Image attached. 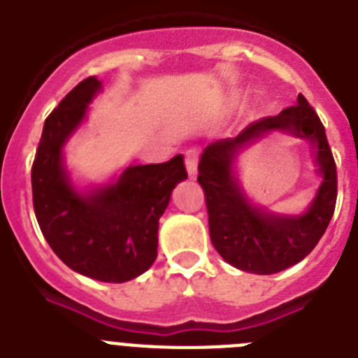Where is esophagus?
<instances>
[{
    "mask_svg": "<svg viewBox=\"0 0 358 358\" xmlns=\"http://www.w3.org/2000/svg\"><path fill=\"white\" fill-rule=\"evenodd\" d=\"M185 163H186V170H188V176L192 179H195L197 176V164H199V154L195 150H188L185 156Z\"/></svg>",
    "mask_w": 358,
    "mask_h": 358,
    "instance_id": "esophagus-1",
    "label": "esophagus"
}]
</instances>
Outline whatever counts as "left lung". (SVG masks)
I'll return each instance as SVG.
<instances>
[{"label":"left lung","instance_id":"8db88e82","mask_svg":"<svg viewBox=\"0 0 358 358\" xmlns=\"http://www.w3.org/2000/svg\"><path fill=\"white\" fill-rule=\"evenodd\" d=\"M271 131L305 139L315 156L322 182L299 215L256 207L238 181L236 159L241 150ZM197 181L206 194L213 248L227 264L252 274H276L308 256L324 235L337 201V169L327 132L303 94H297L296 106L251 123L236 138L208 145L199 161Z\"/></svg>","mask_w":358,"mask_h":358}]
</instances>
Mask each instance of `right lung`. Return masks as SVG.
<instances>
[{
	"mask_svg": "<svg viewBox=\"0 0 358 358\" xmlns=\"http://www.w3.org/2000/svg\"><path fill=\"white\" fill-rule=\"evenodd\" d=\"M100 91L96 77L85 78L46 118L31 166V194L44 238L69 268L123 283L156 260L159 218L188 173L177 154L166 163L127 166L107 185L77 188L66 169L64 147Z\"/></svg>",
	"mask_w": 358,
	"mask_h": 358,
	"instance_id": "1",
	"label": "right lung"
}]
</instances>
